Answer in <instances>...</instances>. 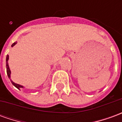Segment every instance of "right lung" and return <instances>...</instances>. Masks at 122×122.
Returning <instances> with one entry per match:
<instances>
[{"mask_svg": "<svg viewBox=\"0 0 122 122\" xmlns=\"http://www.w3.org/2000/svg\"><path fill=\"white\" fill-rule=\"evenodd\" d=\"M16 44H17V42L13 43L12 45V47H13ZM8 59H9V56H8V55H7V56H6V71H7V74H8V78H10V73H11V72H10L9 66H8ZM11 82H12V84L14 85L15 87H17V89H19V90H20L21 87H23L22 86H21V85H20V84H15V83H14V82H13V81H12V80H11Z\"/></svg>", "mask_w": 122, "mask_h": 122, "instance_id": "1", "label": "right lung"}]
</instances>
